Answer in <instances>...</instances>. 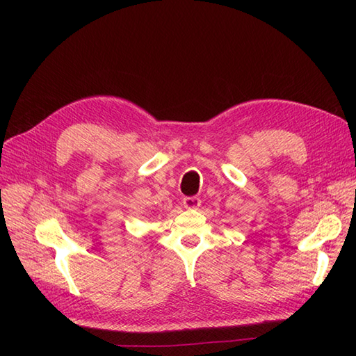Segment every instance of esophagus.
<instances>
[{
	"label": "esophagus",
	"mask_w": 356,
	"mask_h": 356,
	"mask_svg": "<svg viewBox=\"0 0 356 356\" xmlns=\"http://www.w3.org/2000/svg\"><path fill=\"white\" fill-rule=\"evenodd\" d=\"M202 200L199 197H195V195H191V197H185L184 199V207L188 209H195L200 207Z\"/></svg>",
	"instance_id": "1"
}]
</instances>
